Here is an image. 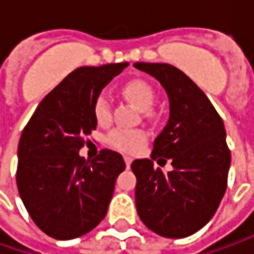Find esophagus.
<instances>
[{
	"mask_svg": "<svg viewBox=\"0 0 254 254\" xmlns=\"http://www.w3.org/2000/svg\"><path fill=\"white\" fill-rule=\"evenodd\" d=\"M124 161H126V167H127V168H130V165H131V162H132L131 157H128V155H124Z\"/></svg>",
	"mask_w": 254,
	"mask_h": 254,
	"instance_id": "obj_1",
	"label": "esophagus"
}]
</instances>
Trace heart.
<instances>
[{"mask_svg": "<svg viewBox=\"0 0 254 254\" xmlns=\"http://www.w3.org/2000/svg\"><path fill=\"white\" fill-rule=\"evenodd\" d=\"M123 96L135 106L138 110L145 112L151 109L155 94L150 84L144 80H130L122 87ZM93 114L99 124H107L112 120V103L106 94H100L93 104ZM107 144L124 152H137L147 142V134L138 128H124L117 127L107 134Z\"/></svg>", "mask_w": 254, "mask_h": 254, "instance_id": "heart-1", "label": "heart"}]
</instances>
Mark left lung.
I'll return each mask as SVG.
<instances>
[{"instance_id":"obj_1","label":"left lung","mask_w":254,"mask_h":254,"mask_svg":"<svg viewBox=\"0 0 254 254\" xmlns=\"http://www.w3.org/2000/svg\"><path fill=\"white\" fill-rule=\"evenodd\" d=\"M154 76L170 99V119L155 138L151 158L170 160L164 174L151 160H135V206L157 235L181 239L202 229L215 215L228 185L230 150L223 122L206 94L178 67L137 62Z\"/></svg>"}]
</instances>
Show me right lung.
I'll return each instance as SVG.
<instances>
[{"mask_svg":"<svg viewBox=\"0 0 254 254\" xmlns=\"http://www.w3.org/2000/svg\"><path fill=\"white\" fill-rule=\"evenodd\" d=\"M127 66L74 69L45 96L25 126L18 145L16 187L35 225L54 239L83 236L107 213L124 160L107 148L92 161L79 151L97 127L94 100Z\"/></svg>","mask_w":254,"mask_h":254,"instance_id":"add662e5","label":"right lung"}]
</instances>
